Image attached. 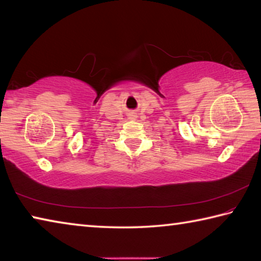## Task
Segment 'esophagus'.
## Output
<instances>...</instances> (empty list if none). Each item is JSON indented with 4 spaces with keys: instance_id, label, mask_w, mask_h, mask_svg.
I'll list each match as a JSON object with an SVG mask.
<instances>
[{
    "instance_id": "34e87169",
    "label": "esophagus",
    "mask_w": 261,
    "mask_h": 261,
    "mask_svg": "<svg viewBox=\"0 0 261 261\" xmlns=\"http://www.w3.org/2000/svg\"><path fill=\"white\" fill-rule=\"evenodd\" d=\"M136 117V115H134V114H132V117H130V118H135Z\"/></svg>"
}]
</instances>
